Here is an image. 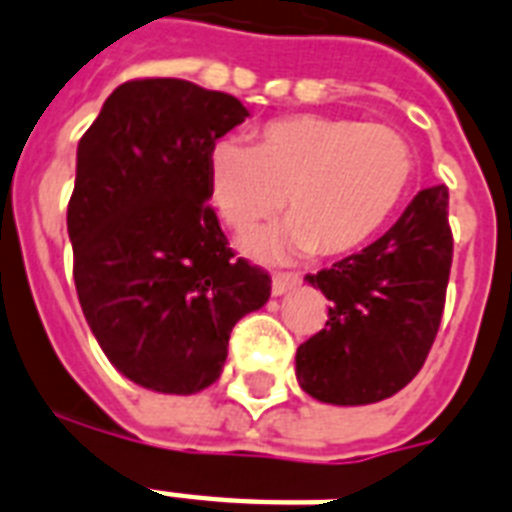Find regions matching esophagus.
Masks as SVG:
<instances>
[{
    "mask_svg": "<svg viewBox=\"0 0 512 512\" xmlns=\"http://www.w3.org/2000/svg\"><path fill=\"white\" fill-rule=\"evenodd\" d=\"M297 284H300V276H295V273H273V281H271L273 297H281L284 292L297 287Z\"/></svg>",
    "mask_w": 512,
    "mask_h": 512,
    "instance_id": "34e87169",
    "label": "esophagus"
}]
</instances>
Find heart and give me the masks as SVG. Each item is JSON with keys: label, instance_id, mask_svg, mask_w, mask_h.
<instances>
[{"label": "heart", "instance_id": "obj_1", "mask_svg": "<svg viewBox=\"0 0 512 512\" xmlns=\"http://www.w3.org/2000/svg\"><path fill=\"white\" fill-rule=\"evenodd\" d=\"M412 172V148L393 127L324 114L265 124L255 148L217 140L207 159L209 199L236 231L279 212L287 196V225L241 241L268 260L364 247L398 209Z\"/></svg>", "mask_w": 512, "mask_h": 512}]
</instances>
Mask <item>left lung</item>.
I'll return each instance as SVG.
<instances>
[{
    "instance_id": "obj_1",
    "label": "left lung",
    "mask_w": 512,
    "mask_h": 512,
    "mask_svg": "<svg viewBox=\"0 0 512 512\" xmlns=\"http://www.w3.org/2000/svg\"><path fill=\"white\" fill-rule=\"evenodd\" d=\"M452 249L449 188L433 185L369 247L305 276L329 300V321L297 348L300 388L335 406L377 404L406 388L436 340Z\"/></svg>"
}]
</instances>
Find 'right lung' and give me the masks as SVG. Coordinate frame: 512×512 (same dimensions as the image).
Masks as SVG:
<instances>
[{"label":"right lung","instance_id":"obj_1","mask_svg":"<svg viewBox=\"0 0 512 512\" xmlns=\"http://www.w3.org/2000/svg\"><path fill=\"white\" fill-rule=\"evenodd\" d=\"M247 116L225 92L135 79L79 140L68 201L76 295L108 361L140 388H209L236 321L271 297V276L233 257L207 204L209 148Z\"/></svg>","mask_w":512,"mask_h":512}]
</instances>
